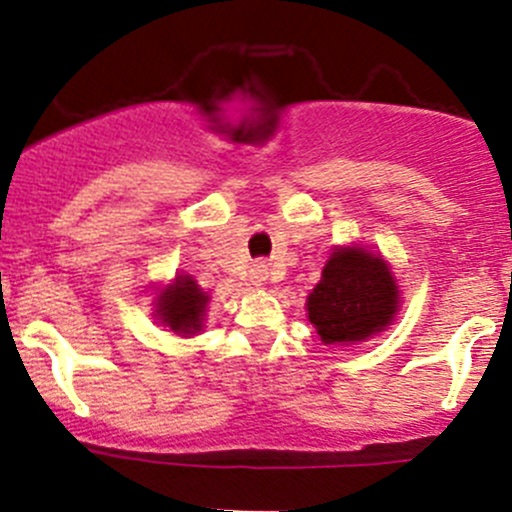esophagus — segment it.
Masks as SVG:
<instances>
[{
  "instance_id": "34e87169",
  "label": "esophagus",
  "mask_w": 512,
  "mask_h": 512,
  "mask_svg": "<svg viewBox=\"0 0 512 512\" xmlns=\"http://www.w3.org/2000/svg\"><path fill=\"white\" fill-rule=\"evenodd\" d=\"M270 277V265L265 260H257L255 265L250 267V282L252 285H262V282Z\"/></svg>"
}]
</instances>
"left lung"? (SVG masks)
I'll list each match as a JSON object with an SVG mask.
<instances>
[{
    "mask_svg": "<svg viewBox=\"0 0 512 512\" xmlns=\"http://www.w3.org/2000/svg\"><path fill=\"white\" fill-rule=\"evenodd\" d=\"M398 285L388 265L362 247L332 252L320 282L307 297V317L327 345L357 342L393 322Z\"/></svg>",
    "mask_w": 512,
    "mask_h": 512,
    "instance_id": "left-lung-1",
    "label": "left lung"
}]
</instances>
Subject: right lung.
Returning a JSON list of instances; mask_svg holds the SVG:
<instances>
[{"label":"right lung","mask_w":512,"mask_h":512,"mask_svg":"<svg viewBox=\"0 0 512 512\" xmlns=\"http://www.w3.org/2000/svg\"><path fill=\"white\" fill-rule=\"evenodd\" d=\"M207 300L210 297L200 290V285L192 277L180 275L175 280V285L162 290L160 297H157V307H160L157 315L175 332L195 335L202 327V320H205Z\"/></svg>","instance_id":"obj_1"}]
</instances>
